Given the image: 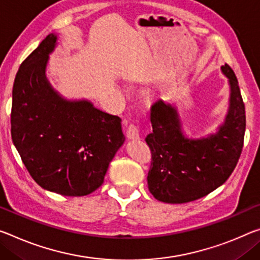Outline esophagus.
<instances>
[{
    "label": "esophagus",
    "instance_id": "34e87169",
    "mask_svg": "<svg viewBox=\"0 0 260 260\" xmlns=\"http://www.w3.org/2000/svg\"><path fill=\"white\" fill-rule=\"evenodd\" d=\"M126 135H127V138H128L129 140H138V139H140V134H139L138 127L135 126V125H129L128 128H127Z\"/></svg>",
    "mask_w": 260,
    "mask_h": 260
}]
</instances>
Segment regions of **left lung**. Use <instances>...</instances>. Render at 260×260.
I'll return each instance as SVG.
<instances>
[{"mask_svg": "<svg viewBox=\"0 0 260 260\" xmlns=\"http://www.w3.org/2000/svg\"><path fill=\"white\" fill-rule=\"evenodd\" d=\"M228 78L229 105L215 132L200 138L185 133L178 109L158 98L151 106L152 132L146 142L152 155L148 188L155 199L185 204L220 187L238 162L245 133V109L238 81L228 64L221 67Z\"/></svg>", "mask_w": 260, "mask_h": 260, "instance_id": "1", "label": "left lung"}]
</instances>
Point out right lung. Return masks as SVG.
<instances>
[{
    "label": "right lung",
    "instance_id": "obj_1",
    "mask_svg": "<svg viewBox=\"0 0 260 260\" xmlns=\"http://www.w3.org/2000/svg\"><path fill=\"white\" fill-rule=\"evenodd\" d=\"M59 36L51 34L20 64L12 88L11 138L44 189L83 197L101 186L123 142L121 119L88 100H68L46 75Z\"/></svg>",
    "mask_w": 260,
    "mask_h": 260
}]
</instances>
